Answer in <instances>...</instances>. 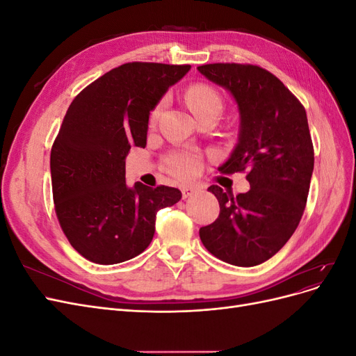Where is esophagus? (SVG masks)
<instances>
[{
  "instance_id": "34e87169",
  "label": "esophagus",
  "mask_w": 356,
  "mask_h": 356,
  "mask_svg": "<svg viewBox=\"0 0 356 356\" xmlns=\"http://www.w3.org/2000/svg\"><path fill=\"white\" fill-rule=\"evenodd\" d=\"M195 191H196V188H195V187H191V186H184V187L181 188L182 199H187V197H190Z\"/></svg>"
}]
</instances>
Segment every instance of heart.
<instances>
[{
  "instance_id": "heart-1",
  "label": "heart",
  "mask_w": 356,
  "mask_h": 356,
  "mask_svg": "<svg viewBox=\"0 0 356 356\" xmlns=\"http://www.w3.org/2000/svg\"><path fill=\"white\" fill-rule=\"evenodd\" d=\"M186 99L195 115L203 113L204 110L213 108V106H221L220 95L212 88H209V86L204 84L190 86L186 93ZM161 108H163V104H159L154 106V110L149 114V122L154 123L157 120ZM166 166L175 177L181 179H190L199 174L202 161L196 153L178 152L172 153L166 157Z\"/></svg>"
}]
</instances>
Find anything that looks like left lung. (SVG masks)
I'll return each mask as SVG.
<instances>
[{"label":"left lung","instance_id":"8db88e82","mask_svg":"<svg viewBox=\"0 0 356 356\" xmlns=\"http://www.w3.org/2000/svg\"><path fill=\"white\" fill-rule=\"evenodd\" d=\"M197 70L238 104V144L220 170H246L251 186L238 196L220 186L208 188L218 199L220 215L199 230L200 241L229 264H261L288 242L305 212L315 161L306 110L261 67L208 63Z\"/></svg>","mask_w":356,"mask_h":356}]
</instances>
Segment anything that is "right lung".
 Returning a JSON list of instances; mask_svg holds the SVG:
<instances>
[{"mask_svg":"<svg viewBox=\"0 0 356 356\" xmlns=\"http://www.w3.org/2000/svg\"><path fill=\"white\" fill-rule=\"evenodd\" d=\"M190 65L129 62L83 89L63 117L50 153L53 202L72 248L96 264L145 251L156 213L181 199L174 187L126 186V156L147 145L149 111Z\"/></svg>","mask_w":356,"mask_h":356,"instance_id":"1","label":"right lung"}]
</instances>
